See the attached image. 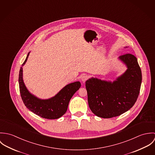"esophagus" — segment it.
Segmentation results:
<instances>
[{"label": "esophagus", "instance_id": "obj_1", "mask_svg": "<svg viewBox=\"0 0 155 155\" xmlns=\"http://www.w3.org/2000/svg\"><path fill=\"white\" fill-rule=\"evenodd\" d=\"M89 76L88 75H87V74H83L82 76V77H81V80H82V81L84 83V82H85L88 79Z\"/></svg>", "mask_w": 155, "mask_h": 155}]
</instances>
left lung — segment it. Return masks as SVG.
Masks as SVG:
<instances>
[{
	"mask_svg": "<svg viewBox=\"0 0 155 155\" xmlns=\"http://www.w3.org/2000/svg\"><path fill=\"white\" fill-rule=\"evenodd\" d=\"M119 58L128 69L116 81L111 82L91 78L86 81L89 107L102 118L118 116L130 110L140 93L142 74L137 58L128 53Z\"/></svg>",
	"mask_w": 155,
	"mask_h": 155,
	"instance_id": "1",
	"label": "left lung"
}]
</instances>
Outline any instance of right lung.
<instances>
[{
	"label": "right lung",
	"instance_id": "right-lung-1",
	"mask_svg": "<svg viewBox=\"0 0 155 155\" xmlns=\"http://www.w3.org/2000/svg\"><path fill=\"white\" fill-rule=\"evenodd\" d=\"M28 55L29 53L22 66L25 63ZM18 82L21 97L26 107L36 114L48 119H58L64 114L70 99L81 86L79 82L71 83L62 89L54 97L48 100H40L31 95L26 88L22 80V67L20 70Z\"/></svg>",
	"mask_w": 155,
	"mask_h": 155
}]
</instances>
